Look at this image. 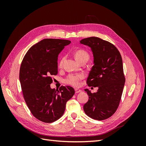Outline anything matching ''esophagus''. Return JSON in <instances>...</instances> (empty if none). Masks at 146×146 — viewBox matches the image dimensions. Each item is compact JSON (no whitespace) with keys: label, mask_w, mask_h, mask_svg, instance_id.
<instances>
[{"label":"esophagus","mask_w":146,"mask_h":146,"mask_svg":"<svg viewBox=\"0 0 146 146\" xmlns=\"http://www.w3.org/2000/svg\"><path fill=\"white\" fill-rule=\"evenodd\" d=\"M82 90H78V89H76L75 90V92H76V94H78L79 92H81Z\"/></svg>","instance_id":"esophagus-1"}]
</instances>
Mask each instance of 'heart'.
Listing matches in <instances>:
<instances>
[{
    "instance_id": "heart-1",
    "label": "heart",
    "mask_w": 146,
    "mask_h": 146,
    "mask_svg": "<svg viewBox=\"0 0 146 146\" xmlns=\"http://www.w3.org/2000/svg\"><path fill=\"white\" fill-rule=\"evenodd\" d=\"M74 56L77 61L80 63L82 61H88L90 59V54L87 51L82 48H80L75 52ZM66 56L64 55L61 57L58 61L59 68H62ZM84 77L85 76L83 74H70L64 78V83L74 87H78L80 86V82Z\"/></svg>"
}]
</instances>
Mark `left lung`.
I'll return each mask as SVG.
<instances>
[{
  "label": "left lung",
  "mask_w": 146,
  "mask_h": 146,
  "mask_svg": "<svg viewBox=\"0 0 146 146\" xmlns=\"http://www.w3.org/2000/svg\"><path fill=\"white\" fill-rule=\"evenodd\" d=\"M80 43L90 46L94 55V65L86 83L99 88L94 93L85 90L90 97L83 106L84 111L92 119L104 120L116 112L121 99L125 82L122 57L113 44L101 38H87Z\"/></svg>",
  "instance_id": "1"
}]
</instances>
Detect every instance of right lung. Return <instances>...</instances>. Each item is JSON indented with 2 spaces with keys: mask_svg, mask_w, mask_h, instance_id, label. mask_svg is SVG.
<instances>
[{
  "mask_svg": "<svg viewBox=\"0 0 146 146\" xmlns=\"http://www.w3.org/2000/svg\"><path fill=\"white\" fill-rule=\"evenodd\" d=\"M70 43L61 39H44L31 47L22 61L19 80L24 99L34 117L45 123L58 120L66 102L75 94L72 87L51 89L52 76L58 74V55Z\"/></svg>",
  "mask_w": 146,
  "mask_h": 146,
  "instance_id": "1",
  "label": "right lung"
}]
</instances>
